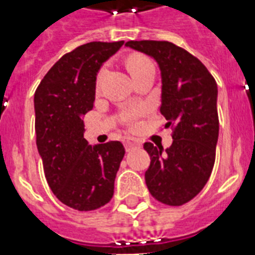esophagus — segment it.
<instances>
[{
    "instance_id": "34e87169",
    "label": "esophagus",
    "mask_w": 255,
    "mask_h": 255,
    "mask_svg": "<svg viewBox=\"0 0 255 255\" xmlns=\"http://www.w3.org/2000/svg\"><path fill=\"white\" fill-rule=\"evenodd\" d=\"M124 145H126V149H127V150H131V149L133 148H138V146H140V141L133 137H127L124 140Z\"/></svg>"
}]
</instances>
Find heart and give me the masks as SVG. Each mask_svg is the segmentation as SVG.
<instances>
[{
    "mask_svg": "<svg viewBox=\"0 0 255 255\" xmlns=\"http://www.w3.org/2000/svg\"><path fill=\"white\" fill-rule=\"evenodd\" d=\"M127 67L134 80H137L138 77H141L144 74L154 72V65H153L152 60L146 57V56L140 55V53H134V55H131L128 57ZM105 74H106V68H102L98 72V74H97V80H95L97 86L101 85ZM141 114L142 107H131V109L124 110L123 113H122V121H123L126 126L133 128L137 126L138 118H140Z\"/></svg>",
    "mask_w": 255,
    "mask_h": 255,
    "instance_id": "b5f03b06",
    "label": "heart"
}]
</instances>
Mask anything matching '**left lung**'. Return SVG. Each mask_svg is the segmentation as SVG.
I'll use <instances>...</instances> for the list:
<instances>
[{"instance_id":"obj_1","label":"left lung","mask_w":255,"mask_h":255,"mask_svg":"<svg viewBox=\"0 0 255 255\" xmlns=\"http://www.w3.org/2000/svg\"><path fill=\"white\" fill-rule=\"evenodd\" d=\"M126 45L152 56L161 69L160 111L173 129V144L145 142L150 156L145 171L149 192L166 206L194 199L212 173L219 137L217 85L198 57L165 40H129Z\"/></svg>"}]
</instances>
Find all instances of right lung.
<instances>
[{
  "label": "right lung",
  "mask_w": 255,
  "mask_h": 255,
  "mask_svg": "<svg viewBox=\"0 0 255 255\" xmlns=\"http://www.w3.org/2000/svg\"><path fill=\"white\" fill-rule=\"evenodd\" d=\"M124 41H90L56 61L35 92L36 145L56 198L77 211L111 200L124 157L121 141L89 145L82 115L93 109L99 68Z\"/></svg>",
  "instance_id": "add662e5"
}]
</instances>
